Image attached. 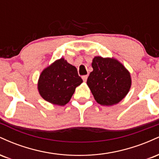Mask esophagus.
<instances>
[{"label":"esophagus","instance_id":"1","mask_svg":"<svg viewBox=\"0 0 159 159\" xmlns=\"http://www.w3.org/2000/svg\"><path fill=\"white\" fill-rule=\"evenodd\" d=\"M87 77H88V75H83L82 76V79H83L84 81H86L87 79Z\"/></svg>","mask_w":159,"mask_h":159}]
</instances>
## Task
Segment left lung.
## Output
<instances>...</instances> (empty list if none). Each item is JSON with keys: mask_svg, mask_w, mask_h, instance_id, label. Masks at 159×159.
Returning <instances> with one entry per match:
<instances>
[{"mask_svg": "<svg viewBox=\"0 0 159 159\" xmlns=\"http://www.w3.org/2000/svg\"><path fill=\"white\" fill-rule=\"evenodd\" d=\"M93 69L87 84L95 100L102 105H115L126 96L132 79L129 71L114 58L95 57L92 62Z\"/></svg>", "mask_w": 159, "mask_h": 159, "instance_id": "left-lung-1", "label": "left lung"}]
</instances>
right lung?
I'll return each instance as SVG.
<instances>
[{
  "label": "right lung",
  "mask_w": 159,
  "mask_h": 159,
  "mask_svg": "<svg viewBox=\"0 0 159 159\" xmlns=\"http://www.w3.org/2000/svg\"><path fill=\"white\" fill-rule=\"evenodd\" d=\"M82 82L77 69L61 58L42 72L38 90L45 101L63 106L69 102L75 88Z\"/></svg>",
  "instance_id": "right-lung-1"
}]
</instances>
